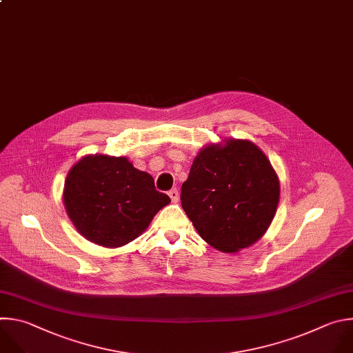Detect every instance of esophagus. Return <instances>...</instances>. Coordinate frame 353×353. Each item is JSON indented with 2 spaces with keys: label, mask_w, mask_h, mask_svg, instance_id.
Here are the masks:
<instances>
[{
  "label": "esophagus",
  "mask_w": 353,
  "mask_h": 353,
  "mask_svg": "<svg viewBox=\"0 0 353 353\" xmlns=\"http://www.w3.org/2000/svg\"><path fill=\"white\" fill-rule=\"evenodd\" d=\"M168 194H170V197H171V200H172L174 203H176V201L179 200V192H178V189H171V190L168 192Z\"/></svg>",
  "instance_id": "1"
}]
</instances>
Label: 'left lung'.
<instances>
[{"mask_svg": "<svg viewBox=\"0 0 353 353\" xmlns=\"http://www.w3.org/2000/svg\"><path fill=\"white\" fill-rule=\"evenodd\" d=\"M181 201L208 245L236 253L267 232L279 201V179L253 142L228 137L199 150Z\"/></svg>", "mask_w": 353, "mask_h": 353, "instance_id": "8db88e82", "label": "left lung"}]
</instances>
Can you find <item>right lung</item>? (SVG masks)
<instances>
[{
	"label": "right lung",
	"instance_id": "add662e5",
	"mask_svg": "<svg viewBox=\"0 0 353 353\" xmlns=\"http://www.w3.org/2000/svg\"><path fill=\"white\" fill-rule=\"evenodd\" d=\"M69 220L88 241L121 248L150 225L171 199L154 188L150 174L126 157L89 154L69 170L63 185Z\"/></svg>",
	"mask_w": 353,
	"mask_h": 353
}]
</instances>
